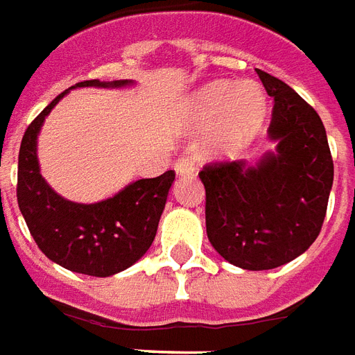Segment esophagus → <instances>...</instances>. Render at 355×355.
<instances>
[{
	"label": "esophagus",
	"mask_w": 355,
	"mask_h": 355,
	"mask_svg": "<svg viewBox=\"0 0 355 355\" xmlns=\"http://www.w3.org/2000/svg\"><path fill=\"white\" fill-rule=\"evenodd\" d=\"M175 172L180 175H185V174H193L196 168H195V160L191 159V157H181L178 162H175Z\"/></svg>",
	"instance_id": "esophagus-1"
}]
</instances>
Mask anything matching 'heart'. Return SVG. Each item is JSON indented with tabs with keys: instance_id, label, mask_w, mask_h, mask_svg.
I'll return each instance as SVG.
<instances>
[{
	"instance_id": "1",
	"label": "heart",
	"mask_w": 355,
	"mask_h": 355,
	"mask_svg": "<svg viewBox=\"0 0 355 355\" xmlns=\"http://www.w3.org/2000/svg\"><path fill=\"white\" fill-rule=\"evenodd\" d=\"M266 117V98L255 83L217 81L195 98L198 126H214L208 149L219 157H232L252 141Z\"/></svg>"
}]
</instances>
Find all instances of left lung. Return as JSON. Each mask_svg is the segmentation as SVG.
<instances>
[{
  "mask_svg": "<svg viewBox=\"0 0 355 355\" xmlns=\"http://www.w3.org/2000/svg\"><path fill=\"white\" fill-rule=\"evenodd\" d=\"M272 96L268 136L278 141L255 168L209 162L206 232L216 252L245 270H268L309 250L322 231L333 187L327 134L315 110L289 85L257 69Z\"/></svg>",
  "mask_w": 355,
  "mask_h": 355,
  "instance_id": "8db88e82",
  "label": "left lung"
}]
</instances>
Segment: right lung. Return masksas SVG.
I'll list each match as a JSON object with an SVG mask.
<instances>
[{"instance_id": "1", "label": "right lung", "mask_w": 355, "mask_h": 355, "mask_svg": "<svg viewBox=\"0 0 355 355\" xmlns=\"http://www.w3.org/2000/svg\"><path fill=\"white\" fill-rule=\"evenodd\" d=\"M130 81L98 79L75 87H124ZM71 87V89H75ZM68 90L33 119L18 153V208L30 234L46 257L68 270L105 278L132 266L151 248L174 170L159 178L138 180L117 195L96 204H77L56 195L40 174L37 134L41 124Z\"/></svg>"}]
</instances>
